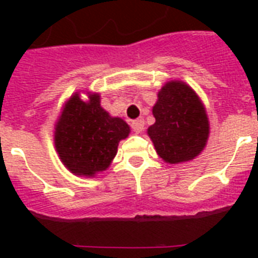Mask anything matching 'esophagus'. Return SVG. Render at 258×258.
Wrapping results in <instances>:
<instances>
[{
  "instance_id": "obj_1",
  "label": "esophagus",
  "mask_w": 258,
  "mask_h": 258,
  "mask_svg": "<svg viewBox=\"0 0 258 258\" xmlns=\"http://www.w3.org/2000/svg\"><path fill=\"white\" fill-rule=\"evenodd\" d=\"M131 127H133V131L135 134H139L143 131V127H145V120L143 119H137L131 123Z\"/></svg>"
}]
</instances>
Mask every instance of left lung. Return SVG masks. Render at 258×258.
I'll return each mask as SVG.
<instances>
[{"label": "left lung", "mask_w": 258, "mask_h": 258, "mask_svg": "<svg viewBox=\"0 0 258 258\" xmlns=\"http://www.w3.org/2000/svg\"><path fill=\"white\" fill-rule=\"evenodd\" d=\"M155 123L147 130L158 155L175 165L194 159L205 149L209 120L202 101L186 83L172 80L158 92Z\"/></svg>", "instance_id": "obj_1"}]
</instances>
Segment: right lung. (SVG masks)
Wrapping results in <instances>:
<instances>
[{"label":"right lung","mask_w":258,"mask_h":258,"mask_svg":"<svg viewBox=\"0 0 258 258\" xmlns=\"http://www.w3.org/2000/svg\"><path fill=\"white\" fill-rule=\"evenodd\" d=\"M130 127L120 117L101 108L99 93H89L88 101L79 93L70 97L54 127V147L67 169L75 175L93 176L104 171L117 153Z\"/></svg>","instance_id":"1"}]
</instances>
